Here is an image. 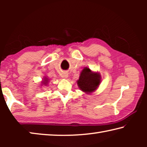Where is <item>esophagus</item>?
<instances>
[{
	"label": "esophagus",
	"instance_id": "34e87169",
	"mask_svg": "<svg viewBox=\"0 0 147 147\" xmlns=\"http://www.w3.org/2000/svg\"><path fill=\"white\" fill-rule=\"evenodd\" d=\"M62 77H63V78H67L68 77V74L67 73H63V74H62Z\"/></svg>",
	"mask_w": 147,
	"mask_h": 147
}]
</instances>
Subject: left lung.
<instances>
[{
	"label": "left lung",
	"mask_w": 147,
	"mask_h": 147,
	"mask_svg": "<svg viewBox=\"0 0 147 147\" xmlns=\"http://www.w3.org/2000/svg\"><path fill=\"white\" fill-rule=\"evenodd\" d=\"M100 82L101 78L99 73H94L89 68L86 67L81 72L77 84L82 91L87 93H91L96 90Z\"/></svg>",
	"instance_id": "1"
}]
</instances>
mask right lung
<instances>
[{"label": "right lung", "mask_w": 147, "mask_h": 147, "mask_svg": "<svg viewBox=\"0 0 147 147\" xmlns=\"http://www.w3.org/2000/svg\"><path fill=\"white\" fill-rule=\"evenodd\" d=\"M48 82H49V78H47L46 77H45V78H44V81H43V84H44L45 86H46V85H47V84H48Z\"/></svg>", "instance_id": "right-lung-1"}]
</instances>
